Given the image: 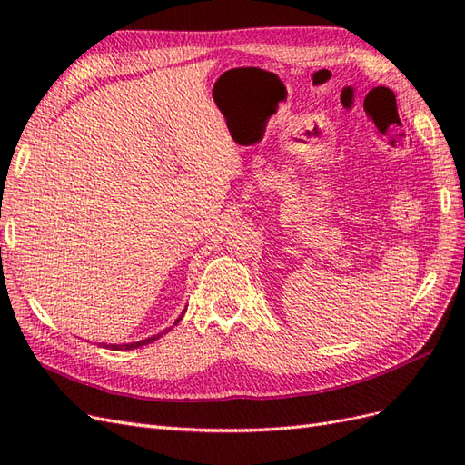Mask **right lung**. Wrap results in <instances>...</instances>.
I'll list each match as a JSON object with an SVG mask.
<instances>
[{"instance_id":"1","label":"right lung","mask_w":465,"mask_h":465,"mask_svg":"<svg viewBox=\"0 0 465 465\" xmlns=\"http://www.w3.org/2000/svg\"><path fill=\"white\" fill-rule=\"evenodd\" d=\"M184 312H186V308H184ZM184 312H182L178 318H176V322H174V326H176V323L182 320V316H184ZM168 331H171V328H166V330H163L161 333H157V335H151V337H147V340H142V341H135V343H125V345H114V343H112V345H106V343H103L104 347H108V349H125V351H130V349H137V347H142V345H149V343H153L154 340H159V337H163L164 333H168Z\"/></svg>"}]
</instances>
